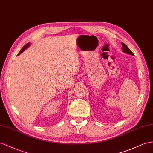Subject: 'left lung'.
Listing matches in <instances>:
<instances>
[{
    "mask_svg": "<svg viewBox=\"0 0 153 153\" xmlns=\"http://www.w3.org/2000/svg\"><path fill=\"white\" fill-rule=\"evenodd\" d=\"M121 45H122V48H123V52H124L125 53H127L128 54H130V55H132V56H134V53H133L131 50L129 49L128 47L125 45L124 43L121 42Z\"/></svg>",
    "mask_w": 153,
    "mask_h": 153,
    "instance_id": "8db88e82",
    "label": "left lung"
}]
</instances>
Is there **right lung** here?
Masks as SVG:
<instances>
[{
    "label": "right lung",
    "instance_id": "obj_1",
    "mask_svg": "<svg viewBox=\"0 0 153 153\" xmlns=\"http://www.w3.org/2000/svg\"><path fill=\"white\" fill-rule=\"evenodd\" d=\"M30 42L29 43H27V44L26 45H25L24 46H23L22 47V48L21 49V50L20 51V52H19V53H18V55H19V54H20L21 53H22V52H23V51H25L27 48H28V47L30 46Z\"/></svg>",
    "mask_w": 153,
    "mask_h": 153
}]
</instances>
